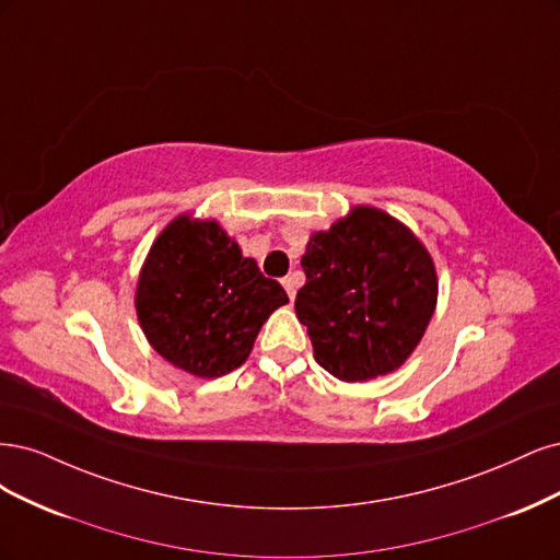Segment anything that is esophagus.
Returning <instances> with one entry per match:
<instances>
[{"instance_id":"obj_1","label":"esophagus","mask_w":560,"mask_h":560,"mask_svg":"<svg viewBox=\"0 0 560 560\" xmlns=\"http://www.w3.org/2000/svg\"><path fill=\"white\" fill-rule=\"evenodd\" d=\"M283 288H285V293H288V298H291V300H295V277L291 275V277H285L283 281Z\"/></svg>"}]
</instances>
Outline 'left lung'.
Segmentation results:
<instances>
[{"instance_id": "1", "label": "left lung", "mask_w": 560, "mask_h": 560, "mask_svg": "<svg viewBox=\"0 0 560 560\" xmlns=\"http://www.w3.org/2000/svg\"><path fill=\"white\" fill-rule=\"evenodd\" d=\"M306 283L295 314L316 363L341 382L395 372L428 328L438 272L407 225L374 207H353L314 232L300 260Z\"/></svg>"}]
</instances>
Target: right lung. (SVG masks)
I'll list each match as a JSON object with an SVG mask.
<instances>
[{
	"label": "right lung",
	"mask_w": 560,
	"mask_h": 560,
	"mask_svg": "<svg viewBox=\"0 0 560 560\" xmlns=\"http://www.w3.org/2000/svg\"><path fill=\"white\" fill-rule=\"evenodd\" d=\"M288 302L279 281L215 221L182 213L158 234L137 283L149 345L192 376L215 378L248 358L262 323Z\"/></svg>",
	"instance_id": "add662e5"
}]
</instances>
